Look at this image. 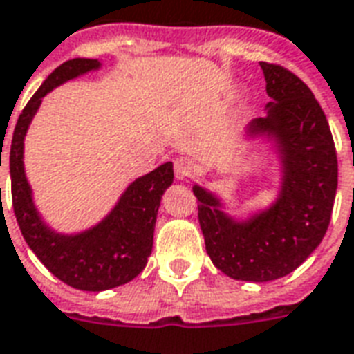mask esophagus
Returning a JSON list of instances; mask_svg holds the SVG:
<instances>
[{
  "instance_id": "esophagus-1",
  "label": "esophagus",
  "mask_w": 354,
  "mask_h": 354,
  "mask_svg": "<svg viewBox=\"0 0 354 354\" xmlns=\"http://www.w3.org/2000/svg\"><path fill=\"white\" fill-rule=\"evenodd\" d=\"M197 172V165L189 157H178L174 161V174L176 180H185V178L193 176Z\"/></svg>"
}]
</instances>
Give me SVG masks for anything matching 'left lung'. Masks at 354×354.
<instances>
[{"label": "left lung", "instance_id": "left-lung-1", "mask_svg": "<svg viewBox=\"0 0 354 354\" xmlns=\"http://www.w3.org/2000/svg\"><path fill=\"white\" fill-rule=\"evenodd\" d=\"M266 80V118L253 120L250 137L266 135L283 167L279 197L248 221L221 212L219 198L193 187L206 253L232 279L264 283L287 276L310 257L328 229L337 189V156L321 104L300 78L261 62Z\"/></svg>", "mask_w": 354, "mask_h": 354}]
</instances>
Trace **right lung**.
<instances>
[{
	"mask_svg": "<svg viewBox=\"0 0 354 354\" xmlns=\"http://www.w3.org/2000/svg\"><path fill=\"white\" fill-rule=\"evenodd\" d=\"M97 67V59L75 57L52 71L18 116L9 151L12 208L24 240L57 279L75 289L93 292L127 283L144 270L153 245L161 195L174 180L172 163L157 167L125 189L101 223L80 234H57L43 223L24 172L26 131L48 91Z\"/></svg>",
	"mask_w": 354,
	"mask_h": 354,
	"instance_id": "add662e5",
	"label": "right lung"
}]
</instances>
